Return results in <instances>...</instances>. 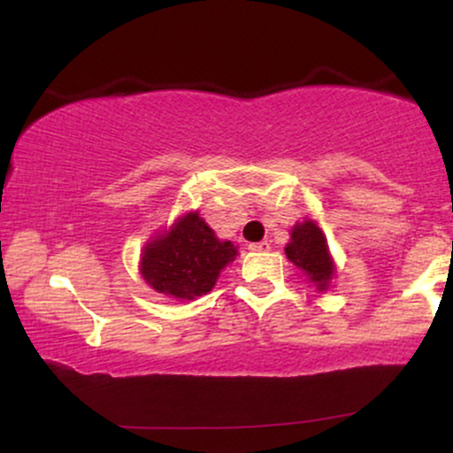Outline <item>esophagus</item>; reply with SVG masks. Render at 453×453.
<instances>
[{
	"label": "esophagus",
	"mask_w": 453,
	"mask_h": 453,
	"mask_svg": "<svg viewBox=\"0 0 453 453\" xmlns=\"http://www.w3.org/2000/svg\"><path fill=\"white\" fill-rule=\"evenodd\" d=\"M249 249H251V251H268L270 244H268V241H262V242H251V244H249Z\"/></svg>",
	"instance_id": "obj_1"
}]
</instances>
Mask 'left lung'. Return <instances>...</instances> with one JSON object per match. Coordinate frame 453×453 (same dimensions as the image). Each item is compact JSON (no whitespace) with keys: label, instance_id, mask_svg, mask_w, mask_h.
I'll list each match as a JSON object with an SVG mask.
<instances>
[{"label":"left lung","instance_id":"left-lung-1","mask_svg":"<svg viewBox=\"0 0 453 453\" xmlns=\"http://www.w3.org/2000/svg\"><path fill=\"white\" fill-rule=\"evenodd\" d=\"M285 253L289 262L311 279V283H315L319 289L327 288V280L334 273V262L327 251L326 236L313 221L298 223L294 227L292 242L285 247Z\"/></svg>","mask_w":453,"mask_h":453}]
</instances>
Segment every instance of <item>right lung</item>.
<instances>
[{"mask_svg": "<svg viewBox=\"0 0 453 453\" xmlns=\"http://www.w3.org/2000/svg\"><path fill=\"white\" fill-rule=\"evenodd\" d=\"M234 257L236 247L221 242L197 212H189L168 234L147 244L140 270L157 292L191 300L211 292L221 268Z\"/></svg>", "mask_w": 453, "mask_h": 453, "instance_id": "obj_1", "label": "right lung"}]
</instances>
